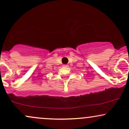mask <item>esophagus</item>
I'll return each mask as SVG.
<instances>
[{
    "label": "esophagus",
    "instance_id": "obj_1",
    "mask_svg": "<svg viewBox=\"0 0 129 129\" xmlns=\"http://www.w3.org/2000/svg\"><path fill=\"white\" fill-rule=\"evenodd\" d=\"M63 67H68V65L64 64V65H63Z\"/></svg>",
    "mask_w": 129,
    "mask_h": 129
}]
</instances>
